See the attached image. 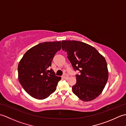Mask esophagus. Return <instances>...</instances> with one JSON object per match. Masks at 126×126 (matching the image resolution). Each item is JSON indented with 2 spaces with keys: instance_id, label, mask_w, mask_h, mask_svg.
Returning a JSON list of instances; mask_svg holds the SVG:
<instances>
[{
  "instance_id": "esophagus-1",
  "label": "esophagus",
  "mask_w": 126,
  "mask_h": 126,
  "mask_svg": "<svg viewBox=\"0 0 126 126\" xmlns=\"http://www.w3.org/2000/svg\"><path fill=\"white\" fill-rule=\"evenodd\" d=\"M69 77V76L68 75H63L62 76V78L64 79H67Z\"/></svg>"
}]
</instances>
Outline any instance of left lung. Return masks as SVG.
I'll return each mask as SVG.
<instances>
[{"label": "left lung", "mask_w": 126, "mask_h": 126, "mask_svg": "<svg viewBox=\"0 0 126 126\" xmlns=\"http://www.w3.org/2000/svg\"><path fill=\"white\" fill-rule=\"evenodd\" d=\"M61 43L74 69L79 72L76 75L73 92L83 101L94 100L102 92L108 81L106 59L94 47L85 43L62 41Z\"/></svg>", "instance_id": "left-lung-1"}]
</instances>
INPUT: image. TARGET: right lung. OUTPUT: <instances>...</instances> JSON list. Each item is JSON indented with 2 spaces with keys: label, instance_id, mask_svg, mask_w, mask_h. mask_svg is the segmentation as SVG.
<instances>
[{
  "label": "right lung",
  "instance_id": "add662e5",
  "mask_svg": "<svg viewBox=\"0 0 126 126\" xmlns=\"http://www.w3.org/2000/svg\"><path fill=\"white\" fill-rule=\"evenodd\" d=\"M61 49V41L43 42L28 50L18 66V80L32 97L43 100L55 92L61 77L50 69L56 53Z\"/></svg>",
  "mask_w": 126,
  "mask_h": 126
}]
</instances>
